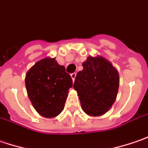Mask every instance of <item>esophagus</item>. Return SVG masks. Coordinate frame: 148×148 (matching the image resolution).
<instances>
[{"mask_svg":"<svg viewBox=\"0 0 148 148\" xmlns=\"http://www.w3.org/2000/svg\"><path fill=\"white\" fill-rule=\"evenodd\" d=\"M70 76H71V78H72L73 81H74V79H75V77H76V73H73V74H70Z\"/></svg>","mask_w":148,"mask_h":148,"instance_id":"1","label":"esophagus"}]
</instances>
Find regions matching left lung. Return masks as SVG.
Returning <instances> with one entry per match:
<instances>
[{
    "label": "left lung",
    "mask_w": 148,
    "mask_h": 148,
    "mask_svg": "<svg viewBox=\"0 0 148 148\" xmlns=\"http://www.w3.org/2000/svg\"><path fill=\"white\" fill-rule=\"evenodd\" d=\"M83 70L75 77L77 91L84 112L92 117L105 114L114 103L119 87L116 68L103 56H88Z\"/></svg>",
    "instance_id": "obj_1"
}]
</instances>
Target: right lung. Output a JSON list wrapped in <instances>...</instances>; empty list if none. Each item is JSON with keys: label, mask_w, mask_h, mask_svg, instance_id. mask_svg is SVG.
I'll list each match as a JSON object with an SVG mask.
<instances>
[{"label": "right lung", "mask_w": 148, "mask_h": 148, "mask_svg": "<svg viewBox=\"0 0 148 148\" xmlns=\"http://www.w3.org/2000/svg\"><path fill=\"white\" fill-rule=\"evenodd\" d=\"M25 82L33 107L47 119L55 118L63 111L69 89L73 86L64 66L50 57L36 62L25 74Z\"/></svg>", "instance_id": "1"}]
</instances>
